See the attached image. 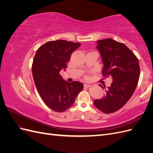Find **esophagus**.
Instances as JSON below:
<instances>
[{
  "label": "esophagus",
  "instance_id": "esophagus-1",
  "mask_svg": "<svg viewBox=\"0 0 153 153\" xmlns=\"http://www.w3.org/2000/svg\"><path fill=\"white\" fill-rule=\"evenodd\" d=\"M84 85L85 87H87V88L91 87V85H90V84H85Z\"/></svg>",
  "mask_w": 153,
  "mask_h": 153
}]
</instances>
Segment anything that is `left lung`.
I'll use <instances>...</instances> for the list:
<instances>
[{
    "label": "left lung",
    "instance_id": "1",
    "mask_svg": "<svg viewBox=\"0 0 153 153\" xmlns=\"http://www.w3.org/2000/svg\"><path fill=\"white\" fill-rule=\"evenodd\" d=\"M97 43L104 64L103 76L112 77L113 82L103 98L95 100L94 104L103 113L111 114L121 108L133 95L139 79V63L132 51L122 43L105 39Z\"/></svg>",
    "mask_w": 153,
    "mask_h": 153
}]
</instances>
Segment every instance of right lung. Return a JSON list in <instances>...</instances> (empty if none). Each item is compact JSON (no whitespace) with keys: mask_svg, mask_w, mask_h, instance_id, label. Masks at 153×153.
<instances>
[{"mask_svg":"<svg viewBox=\"0 0 153 153\" xmlns=\"http://www.w3.org/2000/svg\"><path fill=\"white\" fill-rule=\"evenodd\" d=\"M80 45L65 40L51 41L36 53L32 66L35 85L45 103L55 112L70 108L84 88L82 83L68 82L59 74L67 68L71 53Z\"/></svg>","mask_w":153,"mask_h":153,"instance_id":"1","label":"right lung"}]
</instances>
